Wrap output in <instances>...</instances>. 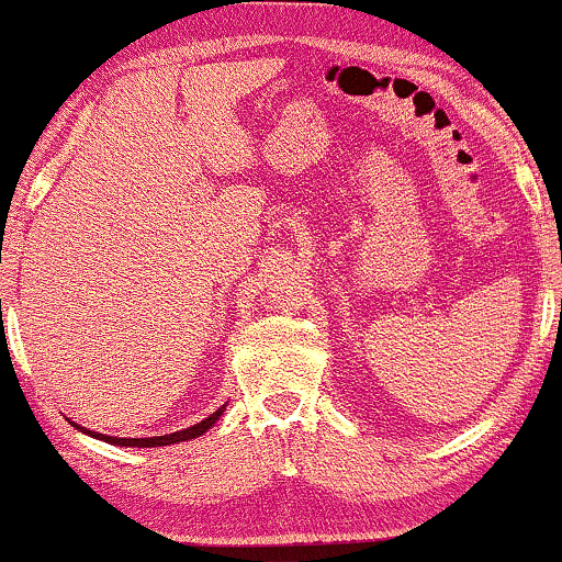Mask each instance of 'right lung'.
<instances>
[{"instance_id":"1","label":"right lung","mask_w":562,"mask_h":562,"mask_svg":"<svg viewBox=\"0 0 562 562\" xmlns=\"http://www.w3.org/2000/svg\"><path fill=\"white\" fill-rule=\"evenodd\" d=\"M224 409H227V404H222L214 415H209L205 420H200L198 425H192V428H184V430H177V434H166V436H153V438H115V436H105V434H94V430H87L81 428L79 423H70L74 428H79L81 434L92 436V438H100V441L105 443H115V447H139V449H147V447H169V443H179V441H190V438H198L203 436L205 430L214 425L218 417L224 415Z\"/></svg>"}]
</instances>
